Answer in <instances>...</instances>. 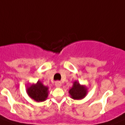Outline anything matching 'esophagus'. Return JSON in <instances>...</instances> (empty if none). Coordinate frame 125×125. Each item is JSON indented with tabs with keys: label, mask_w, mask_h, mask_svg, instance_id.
<instances>
[{
	"label": "esophagus",
	"mask_w": 125,
	"mask_h": 125,
	"mask_svg": "<svg viewBox=\"0 0 125 125\" xmlns=\"http://www.w3.org/2000/svg\"><path fill=\"white\" fill-rule=\"evenodd\" d=\"M55 86H56L57 88H60V87H61V86H62V83H61L60 81H56V82L55 83Z\"/></svg>",
	"instance_id": "esophagus-1"
}]
</instances>
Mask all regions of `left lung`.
I'll return each mask as SVG.
<instances>
[{"label":"left lung","mask_w":125,"mask_h":125,"mask_svg":"<svg viewBox=\"0 0 125 125\" xmlns=\"http://www.w3.org/2000/svg\"><path fill=\"white\" fill-rule=\"evenodd\" d=\"M71 98L74 100H80L84 98L87 94V88L84 85H81L77 81H74L73 86L69 92Z\"/></svg>","instance_id":"1"}]
</instances>
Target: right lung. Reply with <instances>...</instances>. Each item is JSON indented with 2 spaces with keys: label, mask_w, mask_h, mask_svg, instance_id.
<instances>
[{
  "label": "right lung",
  "mask_w": 125,
  "mask_h": 125,
  "mask_svg": "<svg viewBox=\"0 0 125 125\" xmlns=\"http://www.w3.org/2000/svg\"><path fill=\"white\" fill-rule=\"evenodd\" d=\"M27 93L30 98L36 102H43L48 96V87L43 85L40 81L32 84L27 89Z\"/></svg>",
  "instance_id": "obj_1"
}]
</instances>
